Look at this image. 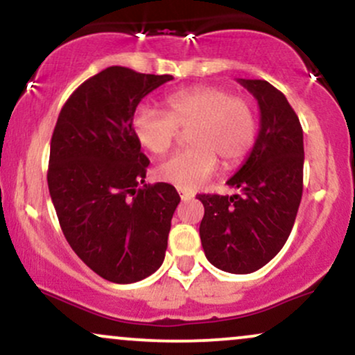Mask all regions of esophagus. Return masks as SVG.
<instances>
[{
    "label": "esophagus",
    "mask_w": 355,
    "mask_h": 355,
    "mask_svg": "<svg viewBox=\"0 0 355 355\" xmlns=\"http://www.w3.org/2000/svg\"><path fill=\"white\" fill-rule=\"evenodd\" d=\"M178 193H180V198L183 202H187V200H190V198H193V191H190V190H183V189H178Z\"/></svg>",
    "instance_id": "esophagus-1"
}]
</instances>
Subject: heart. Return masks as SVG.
I'll return each mask as SVG.
<instances>
[{
	"instance_id": "1",
	"label": "heart",
	"mask_w": 355,
	"mask_h": 355,
	"mask_svg": "<svg viewBox=\"0 0 355 355\" xmlns=\"http://www.w3.org/2000/svg\"><path fill=\"white\" fill-rule=\"evenodd\" d=\"M166 113L140 105L132 113L137 141L153 155L172 148L178 128H190L191 146L162 162L155 175L183 190H195L217 168L235 166L247 157L257 137L254 105L245 96L232 95L220 87H190L165 96Z\"/></svg>"
}]
</instances>
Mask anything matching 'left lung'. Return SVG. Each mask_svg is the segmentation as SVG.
<instances>
[{
    "label": "left lung",
    "instance_id": "left-lung-1",
    "mask_svg": "<svg viewBox=\"0 0 355 355\" xmlns=\"http://www.w3.org/2000/svg\"><path fill=\"white\" fill-rule=\"evenodd\" d=\"M259 101L260 132L247 162L227 182L232 195L200 193V239L211 266L250 274L285 245L304 189V133L282 92L266 80H239Z\"/></svg>",
    "mask_w": 355,
    "mask_h": 355
}]
</instances>
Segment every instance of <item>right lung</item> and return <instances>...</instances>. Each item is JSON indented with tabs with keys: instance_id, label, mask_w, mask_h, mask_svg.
<instances>
[{
	"instance_id": "1",
	"label": "right lung",
	"mask_w": 355,
	"mask_h": 355,
	"mask_svg": "<svg viewBox=\"0 0 355 355\" xmlns=\"http://www.w3.org/2000/svg\"><path fill=\"white\" fill-rule=\"evenodd\" d=\"M172 75L110 67L71 93L51 137L48 189L60 227L95 274L133 284L164 263L180 195L145 182L150 160L132 130L141 98Z\"/></svg>"
}]
</instances>
